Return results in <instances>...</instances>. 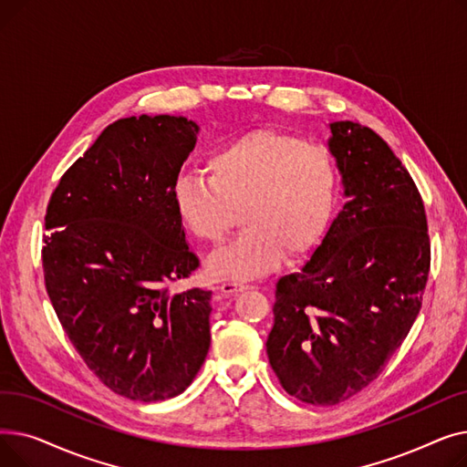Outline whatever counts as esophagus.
Masks as SVG:
<instances>
[{
  "mask_svg": "<svg viewBox=\"0 0 467 467\" xmlns=\"http://www.w3.org/2000/svg\"><path fill=\"white\" fill-rule=\"evenodd\" d=\"M252 285L248 282H238V280H227L219 285V291L223 293V296H233V293L244 291V289H250Z\"/></svg>",
  "mask_w": 467,
  "mask_h": 467,
  "instance_id": "obj_1",
  "label": "esophagus"
}]
</instances>
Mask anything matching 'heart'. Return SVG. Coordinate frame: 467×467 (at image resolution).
I'll return each instance as SVG.
<instances>
[{"instance_id": "heart-1", "label": "heart", "mask_w": 467, "mask_h": 467, "mask_svg": "<svg viewBox=\"0 0 467 467\" xmlns=\"http://www.w3.org/2000/svg\"><path fill=\"white\" fill-rule=\"evenodd\" d=\"M206 171L182 174L171 199L185 229L210 244L229 236L242 208L246 231L212 255L208 266L215 276L261 278L275 271L284 254H308L327 229L337 170L320 145L255 130L217 147Z\"/></svg>"}]
</instances>
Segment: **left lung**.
Wrapping results in <instances>:
<instances>
[{"label":"left lung","instance_id":"obj_1","mask_svg":"<svg viewBox=\"0 0 467 467\" xmlns=\"http://www.w3.org/2000/svg\"><path fill=\"white\" fill-rule=\"evenodd\" d=\"M329 129L348 202L303 271L278 280L266 338L282 388L324 407L382 373L420 312L431 261L422 196L401 161L359 122Z\"/></svg>","mask_w":467,"mask_h":467}]
</instances>
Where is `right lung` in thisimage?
Here are the masks:
<instances>
[{
	"label": "right lung",
	"instance_id": "add662e5",
	"mask_svg": "<svg viewBox=\"0 0 467 467\" xmlns=\"http://www.w3.org/2000/svg\"><path fill=\"white\" fill-rule=\"evenodd\" d=\"M199 127L185 117L109 125L51 194L43 276L88 369L132 401L180 396L210 348L212 291H171L201 261L171 191Z\"/></svg>",
	"mask_w": 467,
	"mask_h": 467
}]
</instances>
